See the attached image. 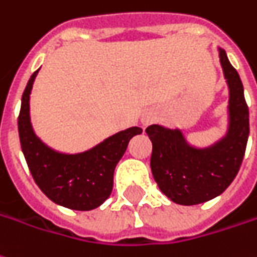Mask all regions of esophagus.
Segmentation results:
<instances>
[{
	"label": "esophagus",
	"mask_w": 257,
	"mask_h": 257,
	"mask_svg": "<svg viewBox=\"0 0 257 257\" xmlns=\"http://www.w3.org/2000/svg\"><path fill=\"white\" fill-rule=\"evenodd\" d=\"M152 121V118L151 116H145V118H142V123L143 125H149Z\"/></svg>",
	"instance_id": "esophagus-1"
}]
</instances>
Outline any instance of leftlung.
Masks as SVG:
<instances>
[{
    "instance_id": "obj_1",
    "label": "left lung",
    "mask_w": 257,
    "mask_h": 257,
    "mask_svg": "<svg viewBox=\"0 0 257 257\" xmlns=\"http://www.w3.org/2000/svg\"><path fill=\"white\" fill-rule=\"evenodd\" d=\"M219 62L229 88L228 131L207 148H195L180 129L151 125V169L163 194L180 205H195L222 194L236 177L249 138V108L243 85L224 49Z\"/></svg>"
}]
</instances>
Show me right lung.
<instances>
[{
  "mask_svg": "<svg viewBox=\"0 0 257 257\" xmlns=\"http://www.w3.org/2000/svg\"><path fill=\"white\" fill-rule=\"evenodd\" d=\"M33 73L21 102L18 132L21 148L35 183L56 204L76 211H90L109 197L114 186V170L128 148L129 141L141 135L139 126L121 131L81 153H62L43 143L31 123L29 99Z\"/></svg>",
  "mask_w": 257,
  "mask_h": 257,
  "instance_id": "add662e5",
  "label": "right lung"
}]
</instances>
